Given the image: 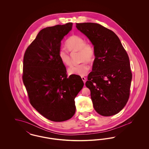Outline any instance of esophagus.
Returning <instances> with one entry per match:
<instances>
[{
	"mask_svg": "<svg viewBox=\"0 0 149 149\" xmlns=\"http://www.w3.org/2000/svg\"><path fill=\"white\" fill-rule=\"evenodd\" d=\"M81 79H82V80H83L84 83L85 84V82H86V78H85V77H81Z\"/></svg>",
	"mask_w": 149,
	"mask_h": 149,
	"instance_id": "esophagus-1",
	"label": "esophagus"
}]
</instances>
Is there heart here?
Wrapping results in <instances>:
<instances>
[{
    "label": "heart",
    "instance_id": "1",
    "mask_svg": "<svg viewBox=\"0 0 149 149\" xmlns=\"http://www.w3.org/2000/svg\"><path fill=\"white\" fill-rule=\"evenodd\" d=\"M67 49L71 52H79L80 61L82 63L73 65L68 69V72L71 75L84 76L89 71L91 67L86 61L92 63L95 59V50L91 43H85V40L78 35H72L65 43ZM58 57L63 64L66 66L71 65V58L66 50L61 49L58 52Z\"/></svg>",
    "mask_w": 149,
    "mask_h": 149
}]
</instances>
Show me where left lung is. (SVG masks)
Returning a JSON list of instances; mask_svg holds the SVG:
<instances>
[{"instance_id": "1", "label": "left lung", "mask_w": 149, "mask_h": 149, "mask_svg": "<svg viewBox=\"0 0 149 149\" xmlns=\"http://www.w3.org/2000/svg\"><path fill=\"white\" fill-rule=\"evenodd\" d=\"M76 24L95 50L92 71L85 83L94 108L103 116L118 113L130 96L132 75L127 54L112 31L94 23Z\"/></svg>"}]
</instances>
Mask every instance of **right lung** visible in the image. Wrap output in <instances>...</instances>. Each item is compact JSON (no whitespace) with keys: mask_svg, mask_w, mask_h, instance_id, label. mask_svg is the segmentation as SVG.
Returning a JSON list of instances; mask_svg holds the SVG:
<instances>
[{"mask_svg":"<svg viewBox=\"0 0 149 149\" xmlns=\"http://www.w3.org/2000/svg\"><path fill=\"white\" fill-rule=\"evenodd\" d=\"M72 23L40 31L25 52L22 79L30 103L43 117L54 122L70 119L75 113L74 99L84 86L79 75L68 77L58 52L61 41Z\"/></svg>","mask_w":149,"mask_h":149,"instance_id":"1","label":"right lung"}]
</instances>
